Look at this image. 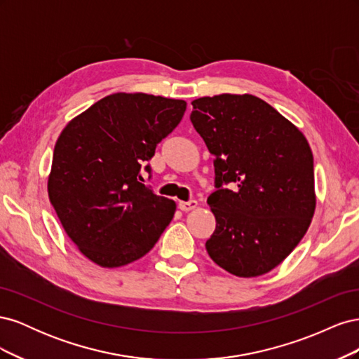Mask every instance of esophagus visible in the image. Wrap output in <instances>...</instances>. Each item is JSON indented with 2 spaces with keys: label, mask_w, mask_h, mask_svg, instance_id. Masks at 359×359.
I'll return each instance as SVG.
<instances>
[{
  "label": "esophagus",
  "mask_w": 359,
  "mask_h": 359,
  "mask_svg": "<svg viewBox=\"0 0 359 359\" xmlns=\"http://www.w3.org/2000/svg\"><path fill=\"white\" fill-rule=\"evenodd\" d=\"M198 206V201H187V202H180L178 203V208L181 210V211H191V210H194Z\"/></svg>",
  "instance_id": "34e87169"
}]
</instances>
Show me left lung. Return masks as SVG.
<instances>
[{"label":"left lung","instance_id":"8db88e82","mask_svg":"<svg viewBox=\"0 0 359 359\" xmlns=\"http://www.w3.org/2000/svg\"><path fill=\"white\" fill-rule=\"evenodd\" d=\"M191 104V124L215 168L217 190L206 201L215 231L206 252L233 276L266 274L311 223L316 194L310 145L283 115L252 94L201 97Z\"/></svg>","mask_w":359,"mask_h":359}]
</instances>
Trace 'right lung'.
Masks as SVG:
<instances>
[{
    "instance_id": "obj_1",
    "label": "right lung",
    "mask_w": 359,
    "mask_h": 359,
    "mask_svg": "<svg viewBox=\"0 0 359 359\" xmlns=\"http://www.w3.org/2000/svg\"><path fill=\"white\" fill-rule=\"evenodd\" d=\"M184 100L116 93L62 130L53 149L49 201L70 240L94 264L116 268L145 256L177 205L142 184L140 170L186 112ZM145 170L151 173L149 165Z\"/></svg>"
}]
</instances>
